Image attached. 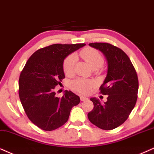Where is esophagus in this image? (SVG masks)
I'll return each mask as SVG.
<instances>
[{"label":"esophagus","instance_id":"34e87169","mask_svg":"<svg viewBox=\"0 0 154 154\" xmlns=\"http://www.w3.org/2000/svg\"><path fill=\"white\" fill-rule=\"evenodd\" d=\"M80 100L81 101H87L88 100V98H87V97H80Z\"/></svg>","mask_w":154,"mask_h":154}]
</instances>
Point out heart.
Here are the masks:
<instances>
[{
	"mask_svg": "<svg viewBox=\"0 0 154 154\" xmlns=\"http://www.w3.org/2000/svg\"><path fill=\"white\" fill-rule=\"evenodd\" d=\"M79 54L92 69H98L104 64V58L102 54L97 50L91 48H87L83 49L79 52ZM76 61V56L71 54L66 58L63 63V69L65 75L70 76L74 72V68ZM94 86L92 81L82 78L75 79L72 83V89L75 92L80 94H87Z\"/></svg>",
	"mask_w": 154,
	"mask_h": 154,
	"instance_id": "heart-1",
	"label": "heart"
}]
</instances>
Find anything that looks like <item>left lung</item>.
Masks as SVG:
<instances>
[{"mask_svg": "<svg viewBox=\"0 0 154 154\" xmlns=\"http://www.w3.org/2000/svg\"><path fill=\"white\" fill-rule=\"evenodd\" d=\"M89 45L100 50L106 57L107 74L100 89L108 97L103 104L99 99L91 98L94 109L87 116L97 127L112 130L122 125L135 106L139 89L137 74L129 57L120 48L106 42Z\"/></svg>", "mask_w": 154, "mask_h": 154, "instance_id": "left-lung-1", "label": "left lung"}]
</instances>
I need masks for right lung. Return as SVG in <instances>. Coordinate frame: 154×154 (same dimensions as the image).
<instances>
[{"instance_id": "1", "label": "right lung", "mask_w": 154, "mask_h": 154, "mask_svg": "<svg viewBox=\"0 0 154 154\" xmlns=\"http://www.w3.org/2000/svg\"><path fill=\"white\" fill-rule=\"evenodd\" d=\"M85 43L54 44L37 50L29 58L19 78V97L29 119L45 131H52L67 122L79 97L66 90L60 98L54 89L65 78L64 60Z\"/></svg>"}]
</instances>
